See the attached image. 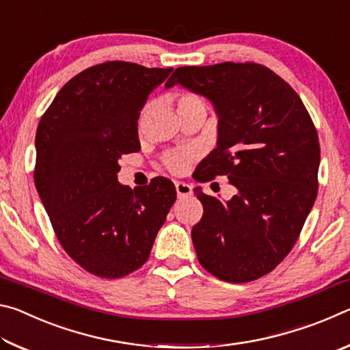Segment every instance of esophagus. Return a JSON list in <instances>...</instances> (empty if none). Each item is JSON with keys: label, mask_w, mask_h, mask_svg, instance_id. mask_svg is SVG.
I'll return each instance as SVG.
<instances>
[{"label": "esophagus", "mask_w": 350, "mask_h": 350, "mask_svg": "<svg viewBox=\"0 0 350 350\" xmlns=\"http://www.w3.org/2000/svg\"><path fill=\"white\" fill-rule=\"evenodd\" d=\"M176 193L177 196L182 198V196H189V194L193 193V187L189 185V183H185V182H176Z\"/></svg>", "instance_id": "1"}]
</instances>
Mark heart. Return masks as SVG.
<instances>
[{
    "label": "heart",
    "mask_w": 350,
    "mask_h": 350,
    "mask_svg": "<svg viewBox=\"0 0 350 350\" xmlns=\"http://www.w3.org/2000/svg\"><path fill=\"white\" fill-rule=\"evenodd\" d=\"M193 108H205L202 98H199L191 92L179 94V97H177V112ZM189 162H191V152L188 151H176L165 157V165L173 173H182V171H185Z\"/></svg>",
    "instance_id": "obj_1"
}]
</instances>
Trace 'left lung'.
<instances>
[{
    "label": "left lung",
    "mask_w": 350,
    "mask_h": 350,
    "mask_svg": "<svg viewBox=\"0 0 350 350\" xmlns=\"http://www.w3.org/2000/svg\"><path fill=\"white\" fill-rule=\"evenodd\" d=\"M174 85L208 98L217 116L198 180L227 176L236 188L230 200L194 188L204 206L191 230L199 262L222 281L258 280L292 250L315 204V125L292 86L256 63L182 66L165 88Z\"/></svg>",
    "instance_id": "left-lung-1"
}]
</instances>
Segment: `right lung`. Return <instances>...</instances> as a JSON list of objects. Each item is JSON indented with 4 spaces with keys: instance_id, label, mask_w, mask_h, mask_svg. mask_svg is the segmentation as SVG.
<instances>
[{
    "instance_id": "1",
    "label": "right lung",
    "mask_w": 350,
    "mask_h": 350,
    "mask_svg": "<svg viewBox=\"0 0 350 350\" xmlns=\"http://www.w3.org/2000/svg\"><path fill=\"white\" fill-rule=\"evenodd\" d=\"M171 70L128 62L85 69L38 123V196L64 252L96 276L116 280L142 267L176 200L165 177L134 189L117 179L123 154L140 151V111Z\"/></svg>"
}]
</instances>
